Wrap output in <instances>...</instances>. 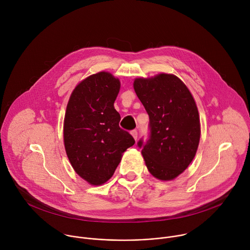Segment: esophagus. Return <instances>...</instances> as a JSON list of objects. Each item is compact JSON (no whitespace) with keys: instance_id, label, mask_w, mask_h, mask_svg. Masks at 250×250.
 <instances>
[{"instance_id":"1","label":"esophagus","mask_w":250,"mask_h":250,"mask_svg":"<svg viewBox=\"0 0 250 250\" xmlns=\"http://www.w3.org/2000/svg\"><path fill=\"white\" fill-rule=\"evenodd\" d=\"M131 135L133 136V138L136 140L137 139V135H138V133H137V130L136 129H133V130H131Z\"/></svg>"}]
</instances>
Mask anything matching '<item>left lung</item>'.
Here are the masks:
<instances>
[{
    "label": "left lung",
    "mask_w": 250,
    "mask_h": 250,
    "mask_svg": "<svg viewBox=\"0 0 250 250\" xmlns=\"http://www.w3.org/2000/svg\"><path fill=\"white\" fill-rule=\"evenodd\" d=\"M133 88L149 117L148 138H140L137 146L154 177L172 180L189 166L199 146L196 103L186 85L171 74L135 79Z\"/></svg>",
    "instance_id": "1"
}]
</instances>
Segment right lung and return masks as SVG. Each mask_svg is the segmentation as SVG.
Returning <instances> with one entry per match:
<instances>
[{"label":"right lung","mask_w":250,"mask_h":250,"mask_svg":"<svg viewBox=\"0 0 250 250\" xmlns=\"http://www.w3.org/2000/svg\"><path fill=\"white\" fill-rule=\"evenodd\" d=\"M121 83L108 72L83 80L71 94L64 119V145L76 173L92 185L108 181L134 138L120 127L114 103Z\"/></svg>","instance_id":"right-lung-1"}]
</instances>
